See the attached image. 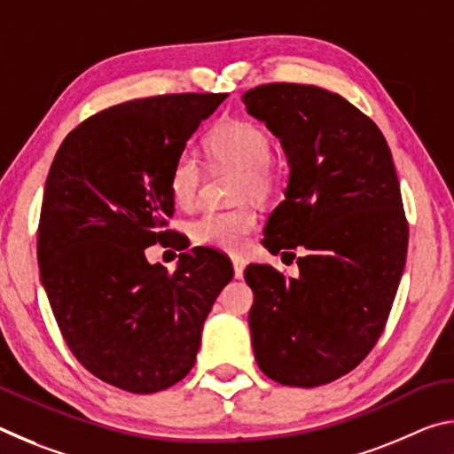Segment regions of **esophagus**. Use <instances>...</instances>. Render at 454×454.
I'll return each mask as SVG.
<instances>
[{"label":"esophagus","instance_id":"34e87169","mask_svg":"<svg viewBox=\"0 0 454 454\" xmlns=\"http://www.w3.org/2000/svg\"><path fill=\"white\" fill-rule=\"evenodd\" d=\"M230 258H232L234 276H236V278H242V274H244V264H246L244 256H240V254H232V256H230Z\"/></svg>","mask_w":454,"mask_h":454}]
</instances>
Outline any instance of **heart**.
Listing matches in <instances>:
<instances>
[{
  "label": "heart",
  "instance_id": "heart-1",
  "mask_svg": "<svg viewBox=\"0 0 454 454\" xmlns=\"http://www.w3.org/2000/svg\"><path fill=\"white\" fill-rule=\"evenodd\" d=\"M206 150L220 164L238 168V192L264 196L274 186L270 170L272 145L262 128L244 120H226L206 137ZM202 184V168L192 152H180L170 168V194L176 206L192 208ZM258 224L256 212L248 206L230 210H208L192 222V238L198 244L222 250H238Z\"/></svg>",
  "mask_w": 454,
  "mask_h": 454
}]
</instances>
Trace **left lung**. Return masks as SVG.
Listing matches in <instances>:
<instances>
[{
	"instance_id": "8db88e82",
	"label": "left lung",
	"mask_w": 454,
	"mask_h": 454,
	"mask_svg": "<svg viewBox=\"0 0 454 454\" xmlns=\"http://www.w3.org/2000/svg\"><path fill=\"white\" fill-rule=\"evenodd\" d=\"M242 102L290 168L262 244L292 258L304 250L298 278L246 268L254 356L268 379L320 387L363 363L393 309L409 246L393 153L371 118L328 90L264 83Z\"/></svg>"
}]
</instances>
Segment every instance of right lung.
Here are the masks:
<instances>
[{"label":"right lung","mask_w":454,"mask_h":454,"mask_svg":"<svg viewBox=\"0 0 454 454\" xmlns=\"http://www.w3.org/2000/svg\"><path fill=\"white\" fill-rule=\"evenodd\" d=\"M224 99L107 107L66 136L45 180L37 262L53 317L80 364L128 393H158L190 372L204 320L234 276L202 246L182 252L172 274L145 260L148 246L174 236L164 230L174 158Z\"/></svg>","instance_id":"1"}]
</instances>
